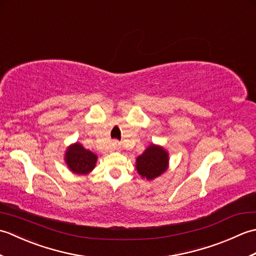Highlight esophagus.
Returning a JSON list of instances; mask_svg holds the SVG:
<instances>
[{
  "mask_svg": "<svg viewBox=\"0 0 256 256\" xmlns=\"http://www.w3.org/2000/svg\"><path fill=\"white\" fill-rule=\"evenodd\" d=\"M112 148H113V150H118L120 148H121V144H120L118 140H112Z\"/></svg>",
  "mask_w": 256,
  "mask_h": 256,
  "instance_id": "esophagus-1",
  "label": "esophagus"
}]
</instances>
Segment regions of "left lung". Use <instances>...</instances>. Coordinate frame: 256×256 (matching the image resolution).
Listing matches in <instances>:
<instances>
[{
    "label": "left lung",
    "mask_w": 256,
    "mask_h": 256,
    "mask_svg": "<svg viewBox=\"0 0 256 256\" xmlns=\"http://www.w3.org/2000/svg\"><path fill=\"white\" fill-rule=\"evenodd\" d=\"M168 154L160 146L150 145L144 153L138 157L136 170L142 177L154 179L167 170Z\"/></svg>",
    "instance_id": "8db88e82"
}]
</instances>
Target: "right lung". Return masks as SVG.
<instances>
[{
    "mask_svg": "<svg viewBox=\"0 0 256 256\" xmlns=\"http://www.w3.org/2000/svg\"><path fill=\"white\" fill-rule=\"evenodd\" d=\"M68 167L76 174H88L96 166V156L90 150L82 148V145L74 144L70 146L66 153Z\"/></svg>",
    "mask_w": 256,
    "mask_h": 256,
    "instance_id": "right-lung-1",
    "label": "right lung"
}]
</instances>
